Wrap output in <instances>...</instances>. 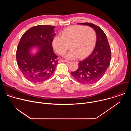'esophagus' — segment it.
<instances>
[{
  "instance_id": "1",
  "label": "esophagus",
  "mask_w": 131,
  "mask_h": 131,
  "mask_svg": "<svg viewBox=\"0 0 131 131\" xmlns=\"http://www.w3.org/2000/svg\"><path fill=\"white\" fill-rule=\"evenodd\" d=\"M58 62L60 63H62V62H68V63H70L69 61H66V60H60Z\"/></svg>"
}]
</instances>
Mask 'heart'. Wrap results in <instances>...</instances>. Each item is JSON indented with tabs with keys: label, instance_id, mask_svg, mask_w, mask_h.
Returning <instances> with one entry per match:
<instances>
[{
	"label": "heart",
	"instance_id": "b5f03b06",
	"mask_svg": "<svg viewBox=\"0 0 131 131\" xmlns=\"http://www.w3.org/2000/svg\"><path fill=\"white\" fill-rule=\"evenodd\" d=\"M62 37L56 36L52 40L55 51L59 54H64L69 49L71 50L64 55L68 60L78 57L83 59L91 53L96 43V35L92 28L81 26H72L64 29Z\"/></svg>",
	"mask_w": 131,
	"mask_h": 131
}]
</instances>
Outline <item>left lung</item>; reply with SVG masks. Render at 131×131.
Segmentation results:
<instances>
[{
  "label": "left lung",
  "mask_w": 131,
  "mask_h": 131,
  "mask_svg": "<svg viewBox=\"0 0 131 131\" xmlns=\"http://www.w3.org/2000/svg\"><path fill=\"white\" fill-rule=\"evenodd\" d=\"M89 26L94 29L96 34V43L92 53L88 58L80 61L76 71L71 75L78 82L91 84L100 80L109 67L111 59V50L107 36L99 26L92 23H79Z\"/></svg>",
  "instance_id": "1"
}]
</instances>
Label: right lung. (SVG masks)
<instances>
[{
	"label": "right lung",
	"instance_id": "1",
	"mask_svg": "<svg viewBox=\"0 0 131 131\" xmlns=\"http://www.w3.org/2000/svg\"><path fill=\"white\" fill-rule=\"evenodd\" d=\"M54 28L42 25L32 27L23 35L18 45L16 58L18 68L32 82L48 79L58 64L52 43L56 35Z\"/></svg>",
	"mask_w": 131,
	"mask_h": 131
}]
</instances>
